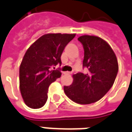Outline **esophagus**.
Returning a JSON list of instances; mask_svg holds the SVG:
<instances>
[{
  "instance_id": "obj_1",
  "label": "esophagus",
  "mask_w": 132,
  "mask_h": 132,
  "mask_svg": "<svg viewBox=\"0 0 132 132\" xmlns=\"http://www.w3.org/2000/svg\"><path fill=\"white\" fill-rule=\"evenodd\" d=\"M63 74H64V75H70L71 72H64Z\"/></svg>"
}]
</instances>
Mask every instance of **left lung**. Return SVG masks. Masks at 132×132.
<instances>
[{
  "label": "left lung",
  "instance_id": "left-lung-1",
  "mask_svg": "<svg viewBox=\"0 0 132 132\" xmlns=\"http://www.w3.org/2000/svg\"><path fill=\"white\" fill-rule=\"evenodd\" d=\"M78 40L84 49L82 67L88 72L73 75V82L64 86V91L74 102L90 104L102 98L113 86L118 61L111 47L101 38L84 35Z\"/></svg>",
  "mask_w": 132,
  "mask_h": 132
}]
</instances>
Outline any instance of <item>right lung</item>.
<instances>
[{
  "label": "right lung",
  "instance_id": "obj_1",
  "mask_svg": "<svg viewBox=\"0 0 132 132\" xmlns=\"http://www.w3.org/2000/svg\"><path fill=\"white\" fill-rule=\"evenodd\" d=\"M75 37V34H47L27 50L19 69L20 90L26 106L39 109L46 103L49 86L62 75L52 68L62 64V52Z\"/></svg>",
  "mask_w": 132,
  "mask_h": 132
}]
</instances>
